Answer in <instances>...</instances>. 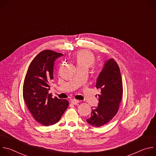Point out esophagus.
<instances>
[{
    "instance_id": "obj_1",
    "label": "esophagus",
    "mask_w": 156,
    "mask_h": 156,
    "mask_svg": "<svg viewBox=\"0 0 156 156\" xmlns=\"http://www.w3.org/2000/svg\"><path fill=\"white\" fill-rule=\"evenodd\" d=\"M79 102H80V101L78 100H76V99H72L71 100V103L72 104H77Z\"/></svg>"
}]
</instances>
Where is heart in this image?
I'll return each mask as SVG.
<instances>
[{
	"label": "heart",
	"mask_w": 156,
	"mask_h": 156,
	"mask_svg": "<svg viewBox=\"0 0 156 156\" xmlns=\"http://www.w3.org/2000/svg\"><path fill=\"white\" fill-rule=\"evenodd\" d=\"M75 61L77 67H86L88 69L94 65L95 57L91 52L83 50L76 54Z\"/></svg>",
	"instance_id": "heart-1"
}]
</instances>
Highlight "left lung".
<instances>
[{
    "label": "left lung",
    "instance_id": "obj_1",
    "mask_svg": "<svg viewBox=\"0 0 156 156\" xmlns=\"http://www.w3.org/2000/svg\"><path fill=\"white\" fill-rule=\"evenodd\" d=\"M98 94V107L92 108L91 117L86 122L94 126L99 127L107 123L116 115L122 98L123 84L120 69L114 58H110L104 64L96 81Z\"/></svg>",
    "mask_w": 156,
    "mask_h": 156
}]
</instances>
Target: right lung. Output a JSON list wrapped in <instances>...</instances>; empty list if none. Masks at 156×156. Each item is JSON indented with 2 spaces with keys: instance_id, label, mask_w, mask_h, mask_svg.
<instances>
[{
  "instance_id": "add662e5",
  "label": "right lung",
  "mask_w": 156,
  "mask_h": 156,
  "mask_svg": "<svg viewBox=\"0 0 156 156\" xmlns=\"http://www.w3.org/2000/svg\"><path fill=\"white\" fill-rule=\"evenodd\" d=\"M62 55L51 50L41 52L30 63L24 80L25 102L34 119L44 126L58 122L69 107L67 100L52 98L49 94L54 61Z\"/></svg>"
}]
</instances>
